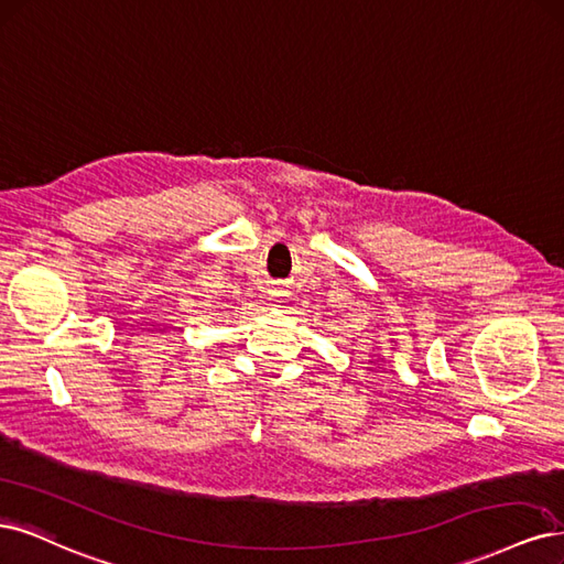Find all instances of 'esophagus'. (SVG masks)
I'll return each instance as SVG.
<instances>
[{
    "mask_svg": "<svg viewBox=\"0 0 564 564\" xmlns=\"http://www.w3.org/2000/svg\"><path fill=\"white\" fill-rule=\"evenodd\" d=\"M270 301H275V303H282L284 299H286V289L282 286V284H278V286H273V289H270Z\"/></svg>",
    "mask_w": 564,
    "mask_h": 564,
    "instance_id": "esophagus-1",
    "label": "esophagus"
}]
</instances>
